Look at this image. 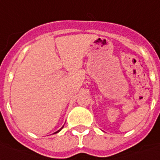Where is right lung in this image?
I'll list each match as a JSON object with an SVG mask.
<instances>
[{
  "mask_svg": "<svg viewBox=\"0 0 160 160\" xmlns=\"http://www.w3.org/2000/svg\"><path fill=\"white\" fill-rule=\"evenodd\" d=\"M62 127H63V126H62ZM62 128H61V129H62ZM61 129H60V130H58V131H57V132H55V133H57V132H60V131H61Z\"/></svg>",
  "mask_w": 160,
  "mask_h": 160,
  "instance_id": "right-lung-1",
  "label": "right lung"
}]
</instances>
